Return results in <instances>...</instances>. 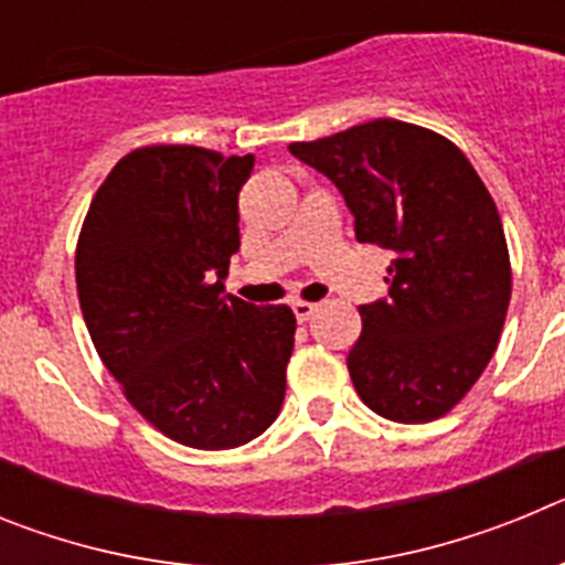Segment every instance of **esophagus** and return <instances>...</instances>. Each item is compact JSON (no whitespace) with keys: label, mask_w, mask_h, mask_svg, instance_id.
<instances>
[{"label":"esophagus","mask_w":565,"mask_h":565,"mask_svg":"<svg viewBox=\"0 0 565 565\" xmlns=\"http://www.w3.org/2000/svg\"><path fill=\"white\" fill-rule=\"evenodd\" d=\"M291 311H294V317L299 319V322H308V319L317 313V306H313V302H302V299H297V302L291 306Z\"/></svg>","instance_id":"34e87169"}]
</instances>
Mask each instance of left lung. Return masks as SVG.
<instances>
[{
	"label": "left lung",
	"mask_w": 565,
	"mask_h": 565,
	"mask_svg": "<svg viewBox=\"0 0 565 565\" xmlns=\"http://www.w3.org/2000/svg\"><path fill=\"white\" fill-rule=\"evenodd\" d=\"M288 149L342 192L359 243L393 254L387 297L359 306L353 387L391 422L444 416L478 382L507 319L512 271L492 194L456 143L393 118Z\"/></svg>",
	"instance_id": "obj_1"
}]
</instances>
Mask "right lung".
<instances>
[{"instance_id":"right-lung-1","label":"right lung","mask_w":565,"mask_h":565,"mask_svg":"<svg viewBox=\"0 0 565 565\" xmlns=\"http://www.w3.org/2000/svg\"><path fill=\"white\" fill-rule=\"evenodd\" d=\"M252 169L254 154L135 149L78 237V302L98 356L135 411L194 450L248 444L286 398L291 308H257L223 286Z\"/></svg>"}]
</instances>
